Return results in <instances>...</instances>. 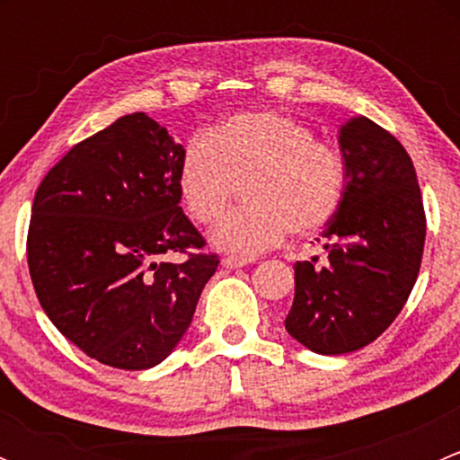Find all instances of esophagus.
Wrapping results in <instances>:
<instances>
[{
  "label": "esophagus",
  "mask_w": 460,
  "mask_h": 460,
  "mask_svg": "<svg viewBox=\"0 0 460 460\" xmlns=\"http://www.w3.org/2000/svg\"><path fill=\"white\" fill-rule=\"evenodd\" d=\"M253 262L252 258H243V256H225L222 258V267L226 269H238V267H244V264Z\"/></svg>",
  "instance_id": "esophagus-1"
}]
</instances>
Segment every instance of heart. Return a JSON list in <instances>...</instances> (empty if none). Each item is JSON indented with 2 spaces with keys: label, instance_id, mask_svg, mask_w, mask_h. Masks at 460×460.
<instances>
[{
  "label": "heart",
  "instance_id": "b5f03b06",
  "mask_svg": "<svg viewBox=\"0 0 460 460\" xmlns=\"http://www.w3.org/2000/svg\"><path fill=\"white\" fill-rule=\"evenodd\" d=\"M243 187V207L213 234L220 249L258 256L287 234H318L341 211L347 162L341 148L318 140L303 119L273 109L229 115L191 137L178 164V189L200 226L225 216Z\"/></svg>",
  "mask_w": 460,
  "mask_h": 460
}]
</instances>
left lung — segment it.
Wrapping results in <instances>:
<instances>
[{
	"label": "left lung",
	"mask_w": 460,
	"mask_h": 460,
	"mask_svg": "<svg viewBox=\"0 0 460 460\" xmlns=\"http://www.w3.org/2000/svg\"><path fill=\"white\" fill-rule=\"evenodd\" d=\"M347 193L324 226L327 264L296 262V296L285 327L316 354H347L396 320L419 278L425 208L411 157L367 118L341 128Z\"/></svg>",
	"instance_id": "left-lung-1"
}]
</instances>
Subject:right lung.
Listing matches in <instances>:
<instances>
[{
	"mask_svg": "<svg viewBox=\"0 0 460 460\" xmlns=\"http://www.w3.org/2000/svg\"><path fill=\"white\" fill-rule=\"evenodd\" d=\"M182 144L131 113L77 142L37 187L26 238L35 294L86 356L118 369L162 363L220 258L180 207ZM182 252V263H162Z\"/></svg>",
	"mask_w": 460,
	"mask_h": 460,
	"instance_id": "right-lung-1",
	"label": "right lung"
}]
</instances>
